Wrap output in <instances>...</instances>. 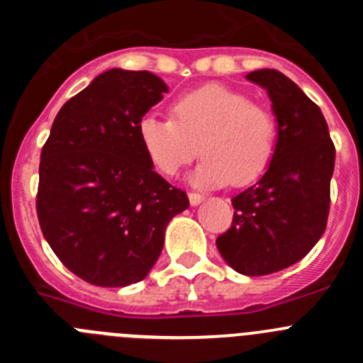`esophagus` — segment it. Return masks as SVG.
<instances>
[{
  "label": "esophagus",
  "instance_id": "obj_1",
  "mask_svg": "<svg viewBox=\"0 0 363 363\" xmlns=\"http://www.w3.org/2000/svg\"><path fill=\"white\" fill-rule=\"evenodd\" d=\"M203 200L205 196L200 194V192H189V201H191V205H200Z\"/></svg>",
  "mask_w": 363,
  "mask_h": 363
}]
</instances>
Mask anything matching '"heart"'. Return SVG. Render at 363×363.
<instances>
[{
	"instance_id": "b5f03b06",
	"label": "heart",
	"mask_w": 363,
	"mask_h": 363,
	"mask_svg": "<svg viewBox=\"0 0 363 363\" xmlns=\"http://www.w3.org/2000/svg\"><path fill=\"white\" fill-rule=\"evenodd\" d=\"M138 136L162 174H178L200 150L203 160L191 176L194 184L220 187L229 182L243 187L271 165L278 123L269 108L252 104L243 92L205 85L178 96L171 118H142Z\"/></svg>"
}]
</instances>
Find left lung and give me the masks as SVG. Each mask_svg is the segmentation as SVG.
<instances>
[{
  "label": "left lung",
  "instance_id": "1",
  "mask_svg": "<svg viewBox=\"0 0 363 363\" xmlns=\"http://www.w3.org/2000/svg\"><path fill=\"white\" fill-rule=\"evenodd\" d=\"M245 78L271 98L278 145L258 184L233 198V223L216 247L240 274L265 277L296 264L325 230L335 145L318 105L285 74L259 69Z\"/></svg>",
  "mask_w": 363,
  "mask_h": 363
}]
</instances>
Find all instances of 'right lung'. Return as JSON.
I'll return each instance as SVG.
<instances>
[{
    "label": "right lung",
    "instance_id": "right-lung-1",
    "mask_svg": "<svg viewBox=\"0 0 363 363\" xmlns=\"http://www.w3.org/2000/svg\"><path fill=\"white\" fill-rule=\"evenodd\" d=\"M169 91L149 70L99 74L60 112L40 162L36 211L50 249L99 287L143 280L169 221L189 207L154 171L138 125Z\"/></svg>",
    "mask_w": 363,
    "mask_h": 363
}]
</instances>
